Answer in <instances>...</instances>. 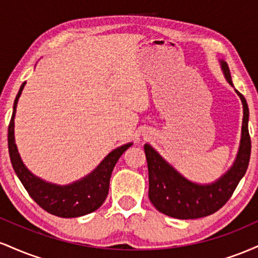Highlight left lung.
<instances>
[{"instance_id": "left-lung-1", "label": "left lung", "mask_w": 258, "mask_h": 258, "mask_svg": "<svg viewBox=\"0 0 258 258\" xmlns=\"http://www.w3.org/2000/svg\"><path fill=\"white\" fill-rule=\"evenodd\" d=\"M227 81L233 86L226 61H221ZM244 106L241 141L235 162L228 172L212 184L200 185L180 176L149 144L144 146L149 172V199L156 210L179 220H194L215 214L230 199L240 179L246 172L251 155V138L248 133V106L239 91Z\"/></svg>"}]
</instances>
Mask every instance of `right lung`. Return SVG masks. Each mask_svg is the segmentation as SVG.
I'll use <instances>...</instances> for the list:
<instances>
[{
  "label": "right lung",
  "instance_id": "add662e5",
  "mask_svg": "<svg viewBox=\"0 0 258 258\" xmlns=\"http://www.w3.org/2000/svg\"><path fill=\"white\" fill-rule=\"evenodd\" d=\"M26 82H23L14 100L13 114L8 125V150L14 172L29 195L38 206L51 215L63 218L85 216L102 206L109 193L111 172L120 156L132 146L131 143L112 150L91 174L70 185H54L35 177L23 164L14 142V116L20 94Z\"/></svg>",
  "mask_w": 258,
  "mask_h": 258
}]
</instances>
